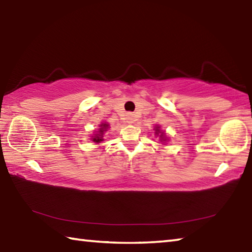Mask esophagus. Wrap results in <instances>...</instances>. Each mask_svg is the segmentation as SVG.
Segmentation results:
<instances>
[{"instance_id":"obj_1","label":"esophagus","mask_w":252,"mask_h":252,"mask_svg":"<svg viewBox=\"0 0 252 252\" xmlns=\"http://www.w3.org/2000/svg\"><path fill=\"white\" fill-rule=\"evenodd\" d=\"M134 120H135V118H134L133 113H126V123H133Z\"/></svg>"}]
</instances>
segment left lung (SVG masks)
I'll use <instances>...</instances> for the list:
<instances>
[{"label":"left lung","mask_w":252,"mask_h":252,"mask_svg":"<svg viewBox=\"0 0 252 252\" xmlns=\"http://www.w3.org/2000/svg\"><path fill=\"white\" fill-rule=\"evenodd\" d=\"M153 130H155V136H157V138L159 139L161 144L165 146V143L169 141V136L167 135V133H165V131L162 130L161 126L159 125H156L155 127H153Z\"/></svg>","instance_id":"1"}]
</instances>
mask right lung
Returning <instances> with one entry per match:
<instances>
[{
  "label": "right lung",
  "instance_id": "1",
  "mask_svg": "<svg viewBox=\"0 0 252 252\" xmlns=\"http://www.w3.org/2000/svg\"><path fill=\"white\" fill-rule=\"evenodd\" d=\"M108 129H110V125L108 122H101L99 125V129L94 130V133L91 135V140L96 144H100L104 141V133Z\"/></svg>",
  "mask_w": 252,
  "mask_h": 252
}]
</instances>
